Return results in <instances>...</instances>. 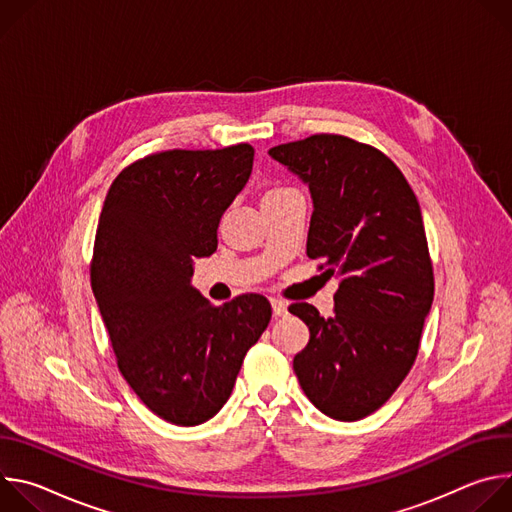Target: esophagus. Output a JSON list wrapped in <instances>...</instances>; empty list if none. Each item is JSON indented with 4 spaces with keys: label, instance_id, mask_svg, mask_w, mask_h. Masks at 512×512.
Segmentation results:
<instances>
[{
    "label": "esophagus",
    "instance_id": "34e87169",
    "mask_svg": "<svg viewBox=\"0 0 512 512\" xmlns=\"http://www.w3.org/2000/svg\"><path fill=\"white\" fill-rule=\"evenodd\" d=\"M271 308H273V316H277V318L287 314V304L279 298H271Z\"/></svg>",
    "mask_w": 512,
    "mask_h": 512
}]
</instances>
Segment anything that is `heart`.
Instances as JSON below:
<instances>
[{"mask_svg": "<svg viewBox=\"0 0 512 512\" xmlns=\"http://www.w3.org/2000/svg\"><path fill=\"white\" fill-rule=\"evenodd\" d=\"M287 190H291V188H281V186H279V188H271V190L265 192L263 200H265V198H271V196H277V194H283V192H287Z\"/></svg>", "mask_w": 512, "mask_h": 512, "instance_id": "b5f03b06", "label": "heart"}]
</instances>
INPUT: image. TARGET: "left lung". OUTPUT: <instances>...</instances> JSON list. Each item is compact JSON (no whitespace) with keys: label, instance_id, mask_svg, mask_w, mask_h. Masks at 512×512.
Listing matches in <instances>:
<instances>
[{"label":"left lung","instance_id":"obj_1","mask_svg":"<svg viewBox=\"0 0 512 512\" xmlns=\"http://www.w3.org/2000/svg\"><path fill=\"white\" fill-rule=\"evenodd\" d=\"M269 156L310 188L306 253L322 261V275L340 277L332 318L310 304L289 306L310 328L294 371L324 415L362 419L407 377L431 310L419 202L385 154L344 135L275 145Z\"/></svg>","mask_w":512,"mask_h":512}]
</instances>
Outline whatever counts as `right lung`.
Segmentation results:
<instances>
[{"mask_svg":"<svg viewBox=\"0 0 512 512\" xmlns=\"http://www.w3.org/2000/svg\"><path fill=\"white\" fill-rule=\"evenodd\" d=\"M253 156L249 143L148 156L113 180L99 216L91 285L119 371L174 425L221 411L271 320L259 294L212 306L190 283L194 259L216 251L218 223Z\"/></svg>","mask_w":512,"mask_h":512,"instance_id":"add662e5","label":"right lung"}]
</instances>
